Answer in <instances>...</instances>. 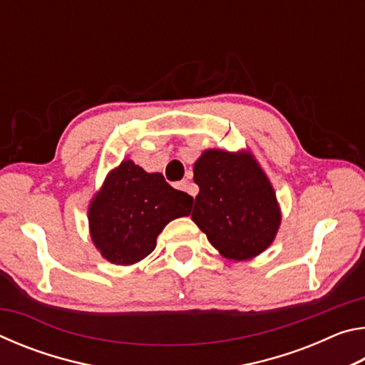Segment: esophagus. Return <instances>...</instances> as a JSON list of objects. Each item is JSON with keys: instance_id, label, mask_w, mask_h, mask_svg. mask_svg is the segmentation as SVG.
I'll use <instances>...</instances> for the list:
<instances>
[{"instance_id": "esophagus-1", "label": "esophagus", "mask_w": 365, "mask_h": 365, "mask_svg": "<svg viewBox=\"0 0 365 365\" xmlns=\"http://www.w3.org/2000/svg\"><path fill=\"white\" fill-rule=\"evenodd\" d=\"M177 188H178V190H182V191H188V193H190V185H188V180H182V182H178V183H177Z\"/></svg>"}]
</instances>
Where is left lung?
I'll return each mask as SVG.
<instances>
[{
  "instance_id": "1",
  "label": "left lung",
  "mask_w": 365,
  "mask_h": 365,
  "mask_svg": "<svg viewBox=\"0 0 365 365\" xmlns=\"http://www.w3.org/2000/svg\"><path fill=\"white\" fill-rule=\"evenodd\" d=\"M193 172L200 193L191 219L222 256L243 261L274 242L280 209L252 156L207 150Z\"/></svg>"
}]
</instances>
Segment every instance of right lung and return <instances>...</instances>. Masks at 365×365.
I'll return each mask as SVG.
<instances>
[{"mask_svg":"<svg viewBox=\"0 0 365 365\" xmlns=\"http://www.w3.org/2000/svg\"><path fill=\"white\" fill-rule=\"evenodd\" d=\"M191 206L193 197L172 188L163 175L123 160L91 201V238L109 262L130 265L153 252L165 224L190 215Z\"/></svg>","mask_w":365,"mask_h":365,"instance_id":"add662e5","label":"right lung"}]
</instances>
